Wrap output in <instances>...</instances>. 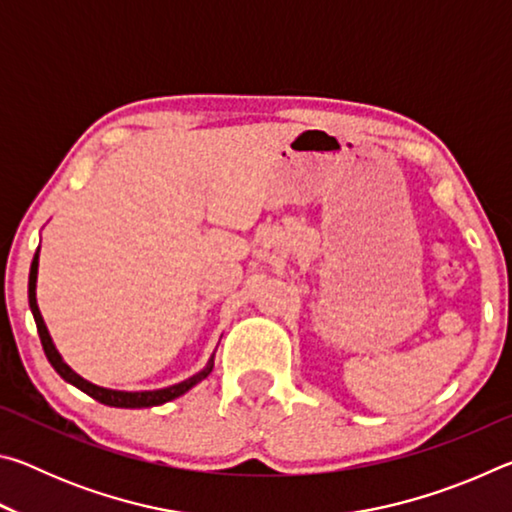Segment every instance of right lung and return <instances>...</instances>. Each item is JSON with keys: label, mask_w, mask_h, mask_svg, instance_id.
Returning <instances> with one entry per match:
<instances>
[{"label": "right lung", "mask_w": 512, "mask_h": 512, "mask_svg": "<svg viewBox=\"0 0 512 512\" xmlns=\"http://www.w3.org/2000/svg\"><path fill=\"white\" fill-rule=\"evenodd\" d=\"M36 280H38V253L33 257L31 262V273H29V307L33 311V318H36V327H38V334H40V343H42V350H45L47 359L54 370L58 372L60 377L69 384L81 388L83 393H88L94 400L106 404V406H117V409H146V406H158L164 402H171L176 400V397L185 395L189 388L196 386L198 381H203L207 375L212 372L214 361L210 359L207 363L205 370L198 372V375L189 377L185 381H180L176 386H169V388H160V391H142V393H126V391H110V388H101V386H94L90 381H85L83 377L76 375V372L67 366V363L60 359V354L56 350L54 341H51V336L47 332V325L45 320L40 316V309H38V302H36Z\"/></svg>", "instance_id": "right-lung-1"}]
</instances>
